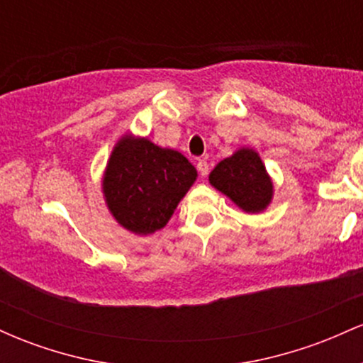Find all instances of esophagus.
<instances>
[{
	"label": "esophagus",
	"mask_w": 363,
	"mask_h": 363,
	"mask_svg": "<svg viewBox=\"0 0 363 363\" xmlns=\"http://www.w3.org/2000/svg\"><path fill=\"white\" fill-rule=\"evenodd\" d=\"M196 167H198V172L201 177H206L208 172H210V165H208L206 160H198Z\"/></svg>",
	"instance_id": "34e87169"
}]
</instances>
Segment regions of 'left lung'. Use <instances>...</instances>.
Listing matches in <instances>:
<instances>
[{
	"label": "left lung",
	"mask_w": 363,
	"mask_h": 363,
	"mask_svg": "<svg viewBox=\"0 0 363 363\" xmlns=\"http://www.w3.org/2000/svg\"><path fill=\"white\" fill-rule=\"evenodd\" d=\"M208 181L245 213H261L273 199L272 177L259 153L249 147L218 162Z\"/></svg>",
	"instance_id": "left-lung-1"
}]
</instances>
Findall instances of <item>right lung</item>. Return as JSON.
Listing matches in <instances>:
<instances>
[{"mask_svg": "<svg viewBox=\"0 0 363 363\" xmlns=\"http://www.w3.org/2000/svg\"><path fill=\"white\" fill-rule=\"evenodd\" d=\"M198 172L182 153L126 133L107 160L102 193L121 227L148 235L169 223Z\"/></svg>", "mask_w": 363, "mask_h": 363, "instance_id": "right-lung-1", "label": "right lung"}]
</instances>
